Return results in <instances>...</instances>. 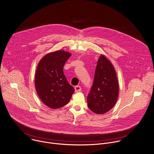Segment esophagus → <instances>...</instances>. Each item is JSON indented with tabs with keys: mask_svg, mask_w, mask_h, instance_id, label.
Wrapping results in <instances>:
<instances>
[{
	"mask_svg": "<svg viewBox=\"0 0 154 154\" xmlns=\"http://www.w3.org/2000/svg\"><path fill=\"white\" fill-rule=\"evenodd\" d=\"M75 92H79L82 91V88L80 86H75Z\"/></svg>",
	"mask_w": 154,
	"mask_h": 154,
	"instance_id": "34e87169",
	"label": "esophagus"
}]
</instances>
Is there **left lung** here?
Returning <instances> with one entry per match:
<instances>
[{"instance_id":"8db88e82","label":"left lung","mask_w":154,"mask_h":154,"mask_svg":"<svg viewBox=\"0 0 154 154\" xmlns=\"http://www.w3.org/2000/svg\"><path fill=\"white\" fill-rule=\"evenodd\" d=\"M119 94V85L113 65L101 55L97 62L94 83L87 97L89 109L104 114L115 106Z\"/></svg>"}]
</instances>
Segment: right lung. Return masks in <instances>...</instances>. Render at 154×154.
I'll return each mask as SVG.
<instances>
[{
    "mask_svg": "<svg viewBox=\"0 0 154 154\" xmlns=\"http://www.w3.org/2000/svg\"><path fill=\"white\" fill-rule=\"evenodd\" d=\"M71 56L69 53L58 50L46 54L38 63L35 78L36 90L42 101L50 108L65 106L74 92L63 71Z\"/></svg>",
    "mask_w": 154,
    "mask_h": 154,
    "instance_id": "add662e5",
    "label": "right lung"
}]
</instances>
